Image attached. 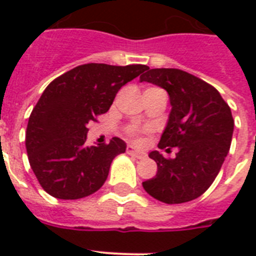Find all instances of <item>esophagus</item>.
Returning <instances> with one entry per match:
<instances>
[{
	"mask_svg": "<svg viewBox=\"0 0 256 256\" xmlns=\"http://www.w3.org/2000/svg\"><path fill=\"white\" fill-rule=\"evenodd\" d=\"M128 154H130V156H136V158H138V160H142V158H144L146 156V154L142 152H140V150H136V146H132V144H128Z\"/></svg>",
	"mask_w": 256,
	"mask_h": 256,
	"instance_id": "1",
	"label": "esophagus"
}]
</instances>
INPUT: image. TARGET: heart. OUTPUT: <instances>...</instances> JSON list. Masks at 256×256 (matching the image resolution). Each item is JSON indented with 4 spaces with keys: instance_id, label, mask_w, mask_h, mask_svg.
Wrapping results in <instances>:
<instances>
[{
    "instance_id": "heart-1",
    "label": "heart",
    "mask_w": 256,
    "mask_h": 256,
    "mask_svg": "<svg viewBox=\"0 0 256 256\" xmlns=\"http://www.w3.org/2000/svg\"><path fill=\"white\" fill-rule=\"evenodd\" d=\"M136 132H138V130H136V128H132V134H136Z\"/></svg>"
}]
</instances>
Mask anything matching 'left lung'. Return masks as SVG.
I'll return each instance as SVG.
<instances>
[{
	"instance_id": "8db88e82",
	"label": "left lung",
	"mask_w": 256,
	"mask_h": 256,
	"mask_svg": "<svg viewBox=\"0 0 256 256\" xmlns=\"http://www.w3.org/2000/svg\"><path fill=\"white\" fill-rule=\"evenodd\" d=\"M140 81L168 92L171 110L158 146L176 148L172 160L156 150L148 154L158 171L142 186L168 204L190 202L211 186L228 154L234 132L230 108L216 88L183 70L148 68Z\"/></svg>"
}]
</instances>
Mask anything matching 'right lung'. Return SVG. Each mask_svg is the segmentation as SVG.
Segmentation results:
<instances>
[{"mask_svg":"<svg viewBox=\"0 0 256 256\" xmlns=\"http://www.w3.org/2000/svg\"><path fill=\"white\" fill-rule=\"evenodd\" d=\"M146 65L86 64L56 78L30 114L26 152L42 188L54 198L81 199L98 191L112 160L126 152L120 138L86 146L88 122L112 104L116 92Z\"/></svg>","mask_w":256,"mask_h":256,"instance_id":"1","label":"right lung"}]
</instances>
